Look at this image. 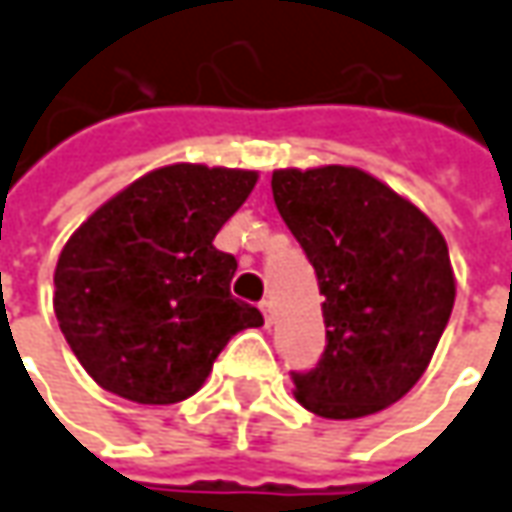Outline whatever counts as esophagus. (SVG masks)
Masks as SVG:
<instances>
[{
  "label": "esophagus",
  "instance_id": "1",
  "mask_svg": "<svg viewBox=\"0 0 512 512\" xmlns=\"http://www.w3.org/2000/svg\"><path fill=\"white\" fill-rule=\"evenodd\" d=\"M259 310H262L264 315V324H267V327H273V301H262V304H259Z\"/></svg>",
  "mask_w": 512,
  "mask_h": 512
}]
</instances>
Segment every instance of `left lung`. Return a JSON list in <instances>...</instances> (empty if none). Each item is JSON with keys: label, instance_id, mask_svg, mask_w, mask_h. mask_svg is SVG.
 Returning <instances> with one entry per match:
<instances>
[{"label": "left lung", "instance_id": "obj_1", "mask_svg": "<svg viewBox=\"0 0 512 512\" xmlns=\"http://www.w3.org/2000/svg\"><path fill=\"white\" fill-rule=\"evenodd\" d=\"M270 185L324 296L327 349L293 375L296 400L327 420L383 411L423 377L454 310L440 228L355 166L279 168Z\"/></svg>", "mask_w": 512, "mask_h": 512}]
</instances>
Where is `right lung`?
Here are the masks:
<instances>
[{
  "label": "right lung",
  "mask_w": 512,
  "mask_h": 512,
  "mask_svg": "<svg viewBox=\"0 0 512 512\" xmlns=\"http://www.w3.org/2000/svg\"><path fill=\"white\" fill-rule=\"evenodd\" d=\"M256 180L245 168H154L67 239L53 310L101 389L143 406L180 403L239 329L262 327V312L231 296L236 259L214 248Z\"/></svg>",
  "instance_id": "right-lung-1"
}]
</instances>
